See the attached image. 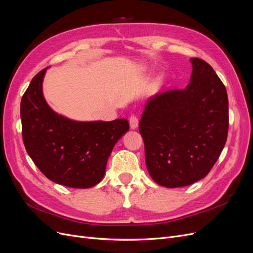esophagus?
Instances as JSON below:
<instances>
[{"label":"esophagus","mask_w":253,"mask_h":253,"mask_svg":"<svg viewBox=\"0 0 253 253\" xmlns=\"http://www.w3.org/2000/svg\"><path fill=\"white\" fill-rule=\"evenodd\" d=\"M138 124H139L138 118H137L135 115H132V116L129 117V126H131L132 129H135L138 127Z\"/></svg>","instance_id":"1"}]
</instances>
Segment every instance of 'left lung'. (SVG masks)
<instances>
[{
  "mask_svg": "<svg viewBox=\"0 0 253 253\" xmlns=\"http://www.w3.org/2000/svg\"><path fill=\"white\" fill-rule=\"evenodd\" d=\"M190 61L193 71L186 88L150 97L139 122L148 171L167 188L204 178L227 140L226 87L206 61Z\"/></svg>",
  "mask_w": 253,
  "mask_h": 253,
  "instance_id": "8db88e82",
  "label": "left lung"
}]
</instances>
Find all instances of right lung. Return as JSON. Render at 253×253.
<instances>
[{"instance_id":"add662e5","label":"right lung","mask_w":253,"mask_h":253,"mask_svg":"<svg viewBox=\"0 0 253 253\" xmlns=\"http://www.w3.org/2000/svg\"><path fill=\"white\" fill-rule=\"evenodd\" d=\"M47 68L35 76L21 100L25 149L51 181L77 189L94 187L103 178L113 148L128 131V122L76 121L59 115L43 96Z\"/></svg>"}]
</instances>
